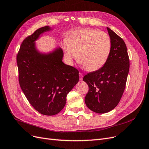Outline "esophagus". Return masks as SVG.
Returning a JSON list of instances; mask_svg holds the SVG:
<instances>
[{"instance_id": "34e87169", "label": "esophagus", "mask_w": 149, "mask_h": 149, "mask_svg": "<svg viewBox=\"0 0 149 149\" xmlns=\"http://www.w3.org/2000/svg\"><path fill=\"white\" fill-rule=\"evenodd\" d=\"M79 80H80V81H82V80H83V74L79 73Z\"/></svg>"}]
</instances>
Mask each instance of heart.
I'll return each mask as SVG.
<instances>
[{
    "label": "heart",
    "instance_id": "heart-1",
    "mask_svg": "<svg viewBox=\"0 0 149 149\" xmlns=\"http://www.w3.org/2000/svg\"><path fill=\"white\" fill-rule=\"evenodd\" d=\"M64 55L70 65H73L78 55V61L90 71L104 66L111 50L110 37L102 31L79 29L68 35L64 42Z\"/></svg>",
    "mask_w": 149,
    "mask_h": 149
}]
</instances>
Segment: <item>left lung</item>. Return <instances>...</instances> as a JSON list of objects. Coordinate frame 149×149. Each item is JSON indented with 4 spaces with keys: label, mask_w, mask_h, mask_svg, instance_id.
<instances>
[{
    "label": "left lung",
    "mask_w": 149,
    "mask_h": 149,
    "mask_svg": "<svg viewBox=\"0 0 149 149\" xmlns=\"http://www.w3.org/2000/svg\"><path fill=\"white\" fill-rule=\"evenodd\" d=\"M111 50L106 63L101 69L86 74L83 81L89 86L86 105L99 114L112 111L118 104L125 88L129 59L124 40L107 27Z\"/></svg>",
    "instance_id": "8db88e82"
}]
</instances>
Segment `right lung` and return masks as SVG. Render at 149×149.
Segmentation results:
<instances>
[{"mask_svg": "<svg viewBox=\"0 0 149 149\" xmlns=\"http://www.w3.org/2000/svg\"><path fill=\"white\" fill-rule=\"evenodd\" d=\"M52 30L45 26L36 30L24 40L17 56L22 91L34 109L46 116L63 109L67 94L79 81V71L63 62L64 53L60 47L48 52L37 48L40 35Z\"/></svg>", "mask_w": 149, "mask_h": 149, "instance_id": "right-lung-1", "label": "right lung"}]
</instances>
